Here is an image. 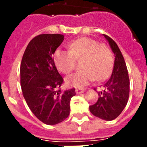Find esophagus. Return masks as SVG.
I'll return each mask as SVG.
<instances>
[{
  "instance_id": "esophagus-1",
  "label": "esophagus",
  "mask_w": 147,
  "mask_h": 147,
  "mask_svg": "<svg viewBox=\"0 0 147 147\" xmlns=\"http://www.w3.org/2000/svg\"><path fill=\"white\" fill-rule=\"evenodd\" d=\"M85 89H84V88H76V94H82V93H83V92H85Z\"/></svg>"
}]
</instances>
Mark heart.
Segmentation results:
<instances>
[{"label":"heart","instance_id":"1","mask_svg":"<svg viewBox=\"0 0 147 147\" xmlns=\"http://www.w3.org/2000/svg\"><path fill=\"white\" fill-rule=\"evenodd\" d=\"M76 59L80 60L79 71L66 78L67 85L83 87L95 79L104 81L113 69L114 58L111 51L96 40L83 37L69 45V51L57 49L54 53V62L61 72L68 75L76 65Z\"/></svg>","mask_w":147,"mask_h":147}]
</instances>
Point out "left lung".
<instances>
[{
    "label": "left lung",
    "instance_id": "1",
    "mask_svg": "<svg viewBox=\"0 0 147 147\" xmlns=\"http://www.w3.org/2000/svg\"><path fill=\"white\" fill-rule=\"evenodd\" d=\"M115 56L112 75L98 92V100L89 106L91 113L99 118L112 121L123 111L127 104L130 93V79L125 61L117 45L108 36L103 34ZM96 90V88H94Z\"/></svg>",
    "mask_w": 147,
    "mask_h": 147
}]
</instances>
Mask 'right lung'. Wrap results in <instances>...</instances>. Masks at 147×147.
Wrapping results in <instances>:
<instances>
[{"mask_svg":"<svg viewBox=\"0 0 147 147\" xmlns=\"http://www.w3.org/2000/svg\"><path fill=\"white\" fill-rule=\"evenodd\" d=\"M64 40L62 34H40L30 40L20 64V85L26 102L42 123L54 125L69 115L75 88L62 92L53 55Z\"/></svg>","mask_w":147,"mask_h":147,"instance_id":"obj_1","label":"right lung"}]
</instances>
